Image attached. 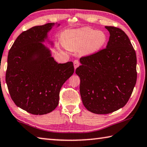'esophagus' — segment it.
<instances>
[{
    "label": "esophagus",
    "mask_w": 147,
    "mask_h": 147,
    "mask_svg": "<svg viewBox=\"0 0 147 147\" xmlns=\"http://www.w3.org/2000/svg\"><path fill=\"white\" fill-rule=\"evenodd\" d=\"M80 65V61L78 60H75L74 61V69H76Z\"/></svg>",
    "instance_id": "esophagus-1"
}]
</instances>
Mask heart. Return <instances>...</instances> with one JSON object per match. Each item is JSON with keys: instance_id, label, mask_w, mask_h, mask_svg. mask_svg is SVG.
<instances>
[{"instance_id": "1", "label": "heart", "mask_w": 147, "mask_h": 147, "mask_svg": "<svg viewBox=\"0 0 147 147\" xmlns=\"http://www.w3.org/2000/svg\"><path fill=\"white\" fill-rule=\"evenodd\" d=\"M62 44L67 49L74 50L84 46L85 51L92 53L100 50L107 41L104 32L89 28L67 31L62 34Z\"/></svg>"}]
</instances>
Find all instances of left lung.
<instances>
[{
    "label": "left lung",
    "instance_id": "1",
    "mask_svg": "<svg viewBox=\"0 0 147 147\" xmlns=\"http://www.w3.org/2000/svg\"><path fill=\"white\" fill-rule=\"evenodd\" d=\"M105 28L110 33L106 48L81 57L82 65L76 69L83 104L98 114L126 105L137 80L136 55L129 37L118 28Z\"/></svg>",
    "mask_w": 147,
    "mask_h": 147
}]
</instances>
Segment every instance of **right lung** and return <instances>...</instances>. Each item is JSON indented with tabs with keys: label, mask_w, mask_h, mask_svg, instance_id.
Segmentation results:
<instances>
[{
	"label": "right lung",
	"mask_w": 147,
	"mask_h": 147,
	"mask_svg": "<svg viewBox=\"0 0 147 147\" xmlns=\"http://www.w3.org/2000/svg\"><path fill=\"white\" fill-rule=\"evenodd\" d=\"M53 25L47 23L23 31L7 57L6 82L11 98L16 105L35 115L55 110L61 87L74 70L72 62L58 63L41 43Z\"/></svg>",
	"instance_id": "obj_1"
}]
</instances>
